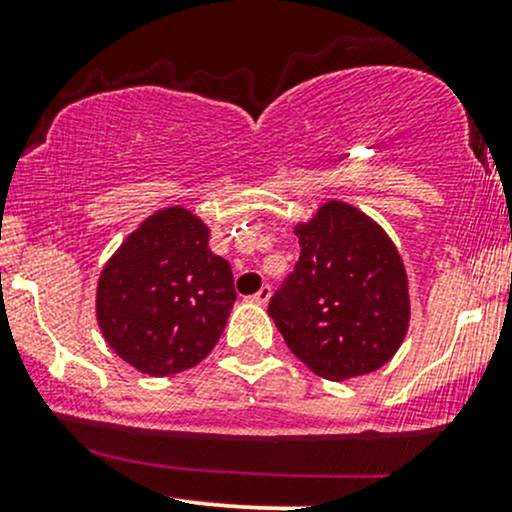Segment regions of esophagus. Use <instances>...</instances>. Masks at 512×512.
<instances>
[{
    "label": "esophagus",
    "instance_id": "34e87169",
    "mask_svg": "<svg viewBox=\"0 0 512 512\" xmlns=\"http://www.w3.org/2000/svg\"><path fill=\"white\" fill-rule=\"evenodd\" d=\"M270 297H272V289L270 287H262L260 289V292H257V294H252V302H255V304H267V302H270Z\"/></svg>",
    "mask_w": 512,
    "mask_h": 512
}]
</instances>
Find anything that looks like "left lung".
<instances>
[{"label": "left lung", "instance_id": "8db88e82", "mask_svg": "<svg viewBox=\"0 0 512 512\" xmlns=\"http://www.w3.org/2000/svg\"><path fill=\"white\" fill-rule=\"evenodd\" d=\"M299 262L270 302L289 352L329 381L389 364L411 322L409 275L386 230L344 200L294 225Z\"/></svg>", "mask_w": 512, "mask_h": 512}]
</instances>
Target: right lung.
Wrapping results in <instances>:
<instances>
[{
  "label": "right lung",
  "mask_w": 512,
  "mask_h": 512,
  "mask_svg": "<svg viewBox=\"0 0 512 512\" xmlns=\"http://www.w3.org/2000/svg\"><path fill=\"white\" fill-rule=\"evenodd\" d=\"M208 240L203 218L168 205L148 215L103 265L98 329L141 374H178L218 344L237 294L230 262Z\"/></svg>",
  "instance_id": "obj_1"
}]
</instances>
